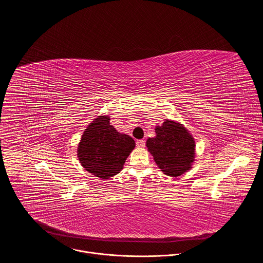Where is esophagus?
<instances>
[{"mask_svg":"<svg viewBox=\"0 0 263 263\" xmlns=\"http://www.w3.org/2000/svg\"><path fill=\"white\" fill-rule=\"evenodd\" d=\"M136 145L139 147H142L144 145V140L143 139H137L136 140Z\"/></svg>","mask_w":263,"mask_h":263,"instance_id":"obj_1","label":"esophagus"}]
</instances>
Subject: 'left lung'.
Here are the masks:
<instances>
[{
    "mask_svg": "<svg viewBox=\"0 0 263 263\" xmlns=\"http://www.w3.org/2000/svg\"><path fill=\"white\" fill-rule=\"evenodd\" d=\"M156 136L146 140V147L156 164L167 176L178 177L189 171L195 160V139L182 124L166 120L156 126Z\"/></svg>",
    "mask_w": 263,
    "mask_h": 263,
    "instance_id": "8db88e82",
    "label": "left lung"
}]
</instances>
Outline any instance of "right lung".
<instances>
[{
    "label": "right lung",
    "instance_id": "add662e5",
    "mask_svg": "<svg viewBox=\"0 0 263 263\" xmlns=\"http://www.w3.org/2000/svg\"><path fill=\"white\" fill-rule=\"evenodd\" d=\"M109 117H98L85 129L78 145L82 166L101 179L119 174L135 147L134 139L122 134L109 123Z\"/></svg>",
    "mask_w": 263,
    "mask_h": 263
}]
</instances>
